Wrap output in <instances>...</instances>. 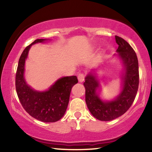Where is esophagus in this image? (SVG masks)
Wrapping results in <instances>:
<instances>
[{"instance_id": "34e87169", "label": "esophagus", "mask_w": 152, "mask_h": 152, "mask_svg": "<svg viewBox=\"0 0 152 152\" xmlns=\"http://www.w3.org/2000/svg\"><path fill=\"white\" fill-rule=\"evenodd\" d=\"M77 78H78V80L80 82H84V78H85V75L84 73H82V72H80V73L78 74Z\"/></svg>"}]
</instances>
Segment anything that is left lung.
Here are the masks:
<instances>
[{
  "label": "left lung",
  "mask_w": 152,
  "mask_h": 152,
  "mask_svg": "<svg viewBox=\"0 0 152 152\" xmlns=\"http://www.w3.org/2000/svg\"><path fill=\"white\" fill-rule=\"evenodd\" d=\"M115 41L118 45V55L125 67V73L122 77L123 88L120 94L113 101L104 102L96 93L99 84L94 75H88L84 83L88 109L95 118L101 121H110L123 115L134 102L138 89L139 70L136 54L121 37L115 36Z\"/></svg>",
  "instance_id": "obj_1"
}]
</instances>
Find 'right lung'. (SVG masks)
<instances>
[{
	"label": "right lung",
	"mask_w": 152,
	"mask_h": 152,
	"mask_svg": "<svg viewBox=\"0 0 152 152\" xmlns=\"http://www.w3.org/2000/svg\"><path fill=\"white\" fill-rule=\"evenodd\" d=\"M37 39L27 46L20 55L16 73L15 86L17 95L23 109L35 119L44 122H55L63 117L69 102L72 86L78 82L76 76L60 78L45 91L31 88L25 81L24 66L31 45L43 42Z\"/></svg>",
	"instance_id": "1"
}]
</instances>
